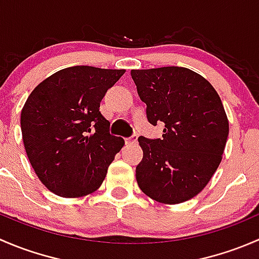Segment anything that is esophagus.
Returning <instances> with one entry per match:
<instances>
[{
    "instance_id": "1",
    "label": "esophagus",
    "mask_w": 259,
    "mask_h": 259,
    "mask_svg": "<svg viewBox=\"0 0 259 259\" xmlns=\"http://www.w3.org/2000/svg\"><path fill=\"white\" fill-rule=\"evenodd\" d=\"M137 137H132V138H127V139H125V144L130 145V144H135L137 143Z\"/></svg>"
}]
</instances>
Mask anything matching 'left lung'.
<instances>
[{
    "mask_svg": "<svg viewBox=\"0 0 259 259\" xmlns=\"http://www.w3.org/2000/svg\"><path fill=\"white\" fill-rule=\"evenodd\" d=\"M132 77L149 122L165 125L161 139H138V185L163 204L187 202L204 189L223 158L229 122L221 98L187 67L132 70Z\"/></svg>",
    "mask_w": 259,
    "mask_h": 259,
    "instance_id": "left-lung-1",
    "label": "left lung"
}]
</instances>
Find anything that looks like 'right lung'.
Masks as SVG:
<instances>
[{
	"label": "right lung",
	"mask_w": 259,
	"mask_h": 259,
	"mask_svg": "<svg viewBox=\"0 0 259 259\" xmlns=\"http://www.w3.org/2000/svg\"><path fill=\"white\" fill-rule=\"evenodd\" d=\"M125 70L72 66L38 83L21 111L26 154L44 185L80 198L100 188L124 139L109 134L99 111L104 95Z\"/></svg>",
	"instance_id": "1"
}]
</instances>
